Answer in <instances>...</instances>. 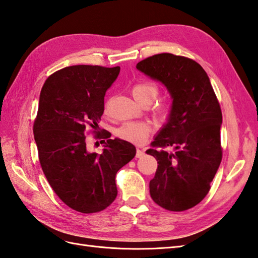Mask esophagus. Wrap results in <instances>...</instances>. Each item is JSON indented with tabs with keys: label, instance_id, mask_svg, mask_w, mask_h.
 Segmentation results:
<instances>
[{
	"label": "esophagus",
	"instance_id": "esophagus-1",
	"mask_svg": "<svg viewBox=\"0 0 258 258\" xmlns=\"http://www.w3.org/2000/svg\"><path fill=\"white\" fill-rule=\"evenodd\" d=\"M143 155H144V151H142V150L138 149V151H136V155H135V157H136V158H140V157H142Z\"/></svg>",
	"mask_w": 258,
	"mask_h": 258
}]
</instances>
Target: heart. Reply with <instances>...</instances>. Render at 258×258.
Segmentation results:
<instances>
[{"label": "heart", "instance_id": "obj_1", "mask_svg": "<svg viewBox=\"0 0 258 258\" xmlns=\"http://www.w3.org/2000/svg\"><path fill=\"white\" fill-rule=\"evenodd\" d=\"M158 85L153 81H141L132 87L134 98L141 104L152 103L158 94ZM172 107L168 103H158L154 108L155 116L161 120H166L171 116ZM151 125L146 122H127L124 123L116 131L118 139L133 144H142L149 138Z\"/></svg>", "mask_w": 258, "mask_h": 258}]
</instances>
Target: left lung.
<instances>
[{
	"instance_id": "left-lung-1",
	"label": "left lung",
	"mask_w": 258,
	"mask_h": 258,
	"mask_svg": "<svg viewBox=\"0 0 258 258\" xmlns=\"http://www.w3.org/2000/svg\"><path fill=\"white\" fill-rule=\"evenodd\" d=\"M161 81L173 97L167 124L146 153L157 161L150 194L157 205L183 212L201 203L220 166L222 111L210 79L194 59L155 54L136 65ZM172 147L173 152L166 149Z\"/></svg>"
}]
</instances>
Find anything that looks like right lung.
<instances>
[{
    "label": "right lung",
    "mask_w": 258,
    "mask_h": 258,
    "mask_svg": "<svg viewBox=\"0 0 258 258\" xmlns=\"http://www.w3.org/2000/svg\"><path fill=\"white\" fill-rule=\"evenodd\" d=\"M119 67L73 65L48 76L42 87L33 124L38 160L48 184L64 204L83 213H97L117 196L115 176L132 161L136 149L98 132L104 96L116 80ZM102 139V155L86 147V134Z\"/></svg>",
    "instance_id": "right-lung-1"
}]
</instances>
